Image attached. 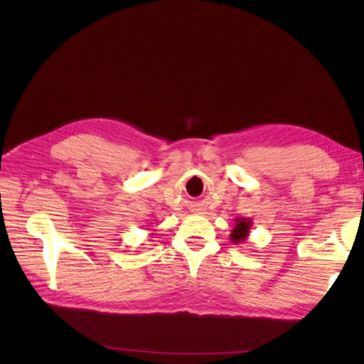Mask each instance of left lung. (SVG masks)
I'll use <instances>...</instances> for the list:
<instances>
[{"label": "left lung", "mask_w": 364, "mask_h": 364, "mask_svg": "<svg viewBox=\"0 0 364 364\" xmlns=\"http://www.w3.org/2000/svg\"><path fill=\"white\" fill-rule=\"evenodd\" d=\"M250 229H252V220L250 218L237 217L234 228L230 229V235H229L230 243L243 245L245 241L247 240L249 234H250Z\"/></svg>", "instance_id": "1"}]
</instances>
